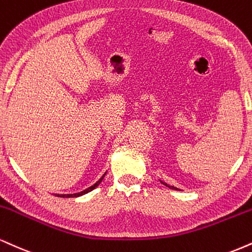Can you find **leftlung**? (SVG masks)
<instances>
[{
	"label": "left lung",
	"instance_id": "8db88e82",
	"mask_svg": "<svg viewBox=\"0 0 252 252\" xmlns=\"http://www.w3.org/2000/svg\"><path fill=\"white\" fill-rule=\"evenodd\" d=\"M162 183L164 184V186H166V187H169V188H170V189H175V190H177V188H175V187H172V186H168V184L164 183V182H162Z\"/></svg>",
	"mask_w": 252,
	"mask_h": 252
}]
</instances>
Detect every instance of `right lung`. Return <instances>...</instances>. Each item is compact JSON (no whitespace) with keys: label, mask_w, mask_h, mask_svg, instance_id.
Returning a JSON list of instances; mask_svg holds the SVG:
<instances>
[{"label":"right lung","mask_w":252,"mask_h":252,"mask_svg":"<svg viewBox=\"0 0 252 252\" xmlns=\"http://www.w3.org/2000/svg\"><path fill=\"white\" fill-rule=\"evenodd\" d=\"M103 177H104V175H103L102 177L99 178V180L97 181L95 184H94V186L89 187V188H88V189L83 190V191H81V192H77V193H72V195H57V196H59V197H78V196H82V195H84V193H88V192H89V191H92V190L95 189V188H96L97 186H98L99 183H101L102 180H103Z\"/></svg>","instance_id":"obj_1"}]
</instances>
